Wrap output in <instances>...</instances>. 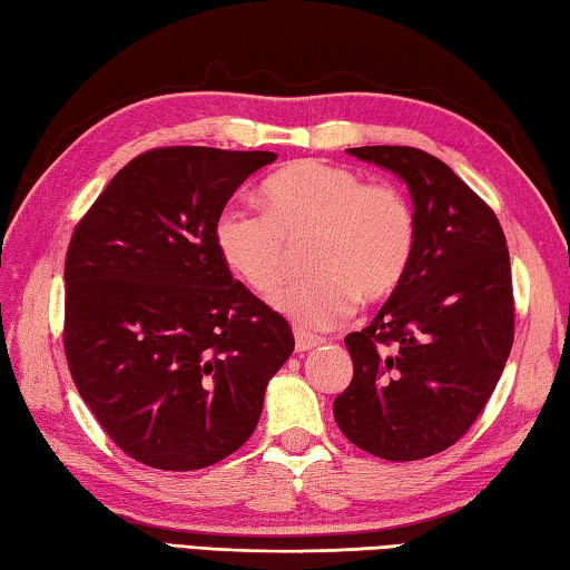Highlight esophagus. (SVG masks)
<instances>
[{
    "mask_svg": "<svg viewBox=\"0 0 570 570\" xmlns=\"http://www.w3.org/2000/svg\"><path fill=\"white\" fill-rule=\"evenodd\" d=\"M321 343H323L321 337H313V335H307L303 331H295V351L301 355L307 353V351H313V347H317Z\"/></svg>",
    "mask_w": 570,
    "mask_h": 570,
    "instance_id": "34e87169",
    "label": "esophagus"
}]
</instances>
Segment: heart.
Masks as SVG:
<instances>
[{
    "label": "heart",
    "instance_id": "b5f03b06",
    "mask_svg": "<svg viewBox=\"0 0 570 570\" xmlns=\"http://www.w3.org/2000/svg\"><path fill=\"white\" fill-rule=\"evenodd\" d=\"M265 213L229 205L217 215L215 245L249 291L269 297L287 277L291 245L311 239L305 269L275 305L305 327L325 331L355 301L391 297L411 269L417 225L403 193L323 159H297L263 183Z\"/></svg>",
    "mask_w": 570,
    "mask_h": 570
}]
</instances>
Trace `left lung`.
Returning <instances> with one entry per match:
<instances>
[{
  "instance_id": "obj_1",
  "label": "left lung",
  "mask_w": 570,
  "mask_h": 570,
  "mask_svg": "<svg viewBox=\"0 0 570 570\" xmlns=\"http://www.w3.org/2000/svg\"><path fill=\"white\" fill-rule=\"evenodd\" d=\"M411 189L417 243L403 285L345 337L353 381L333 413L347 441L385 461H421L461 441L513 347L503 227L441 159L415 147L347 149Z\"/></svg>"
}]
</instances>
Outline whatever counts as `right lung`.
I'll return each instance as SVG.
<instances>
[{
	"mask_svg": "<svg viewBox=\"0 0 570 570\" xmlns=\"http://www.w3.org/2000/svg\"><path fill=\"white\" fill-rule=\"evenodd\" d=\"M275 153L157 147L112 177L65 259V353L117 448L197 471L257 428L291 325L233 279L215 245L227 199Z\"/></svg>",
	"mask_w": 570,
	"mask_h": 570,
	"instance_id": "right-lung-1",
	"label": "right lung"
}]
</instances>
